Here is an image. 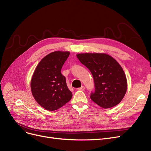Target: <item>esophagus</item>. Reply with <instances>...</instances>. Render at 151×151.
Instances as JSON below:
<instances>
[{
	"label": "esophagus",
	"mask_w": 151,
	"mask_h": 151,
	"mask_svg": "<svg viewBox=\"0 0 151 151\" xmlns=\"http://www.w3.org/2000/svg\"><path fill=\"white\" fill-rule=\"evenodd\" d=\"M85 89V86H82L81 87H80V88H78V90H81V91H84Z\"/></svg>",
	"instance_id": "obj_1"
}]
</instances>
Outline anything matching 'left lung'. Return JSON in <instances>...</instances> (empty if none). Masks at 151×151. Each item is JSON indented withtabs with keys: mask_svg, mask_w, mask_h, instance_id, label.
Returning <instances> with one entry per match:
<instances>
[{
	"mask_svg": "<svg viewBox=\"0 0 151 151\" xmlns=\"http://www.w3.org/2000/svg\"><path fill=\"white\" fill-rule=\"evenodd\" d=\"M76 57L93 75L95 91L91 93L92 101L105 109L118 104L126 94L127 80L118 61L105 53H80Z\"/></svg>",
	"mask_w": 151,
	"mask_h": 151,
	"instance_id": "8db88e82",
	"label": "left lung"
}]
</instances>
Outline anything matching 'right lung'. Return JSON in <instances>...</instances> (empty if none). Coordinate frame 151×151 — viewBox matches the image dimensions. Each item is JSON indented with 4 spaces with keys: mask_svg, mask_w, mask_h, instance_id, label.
<instances>
[{
    "mask_svg": "<svg viewBox=\"0 0 151 151\" xmlns=\"http://www.w3.org/2000/svg\"><path fill=\"white\" fill-rule=\"evenodd\" d=\"M69 55V52L50 53L40 61L33 73L31 80L32 95L47 110H57L72 98L65 77L61 73Z\"/></svg>",
    "mask_w": 151,
    "mask_h": 151,
    "instance_id": "add662e5",
    "label": "right lung"
}]
</instances>
